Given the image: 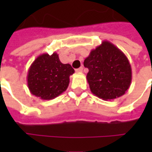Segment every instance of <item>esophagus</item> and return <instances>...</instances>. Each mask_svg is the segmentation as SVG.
Masks as SVG:
<instances>
[{
	"instance_id": "1",
	"label": "esophagus",
	"mask_w": 152,
	"mask_h": 152,
	"mask_svg": "<svg viewBox=\"0 0 152 152\" xmlns=\"http://www.w3.org/2000/svg\"><path fill=\"white\" fill-rule=\"evenodd\" d=\"M76 72H78V73L82 72H83V67H82V66H80V67H79V68L76 69Z\"/></svg>"
}]
</instances>
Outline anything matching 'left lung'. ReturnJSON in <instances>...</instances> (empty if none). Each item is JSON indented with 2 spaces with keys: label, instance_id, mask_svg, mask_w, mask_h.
Here are the masks:
<instances>
[{
  "label": "left lung",
  "instance_id": "left-lung-1",
  "mask_svg": "<svg viewBox=\"0 0 152 152\" xmlns=\"http://www.w3.org/2000/svg\"><path fill=\"white\" fill-rule=\"evenodd\" d=\"M89 69L87 80L91 92L99 99L111 100L124 95L132 80V69L127 57L107 40L92 50L84 61Z\"/></svg>",
  "mask_w": 152,
  "mask_h": 152
}]
</instances>
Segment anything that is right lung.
I'll use <instances>...</instances> for the list:
<instances>
[{"label": "right lung", "instance_id": "1", "mask_svg": "<svg viewBox=\"0 0 152 152\" xmlns=\"http://www.w3.org/2000/svg\"><path fill=\"white\" fill-rule=\"evenodd\" d=\"M75 72L72 66L60 62L58 54L42 53L34 60L27 76L31 94L43 100H50L63 94L68 87L71 75Z\"/></svg>", "mask_w": 152, "mask_h": 152}]
</instances>
